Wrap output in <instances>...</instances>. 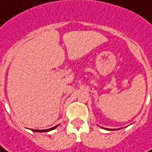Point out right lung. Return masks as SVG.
<instances>
[{"instance_id": "add662e5", "label": "right lung", "mask_w": 152, "mask_h": 152, "mask_svg": "<svg viewBox=\"0 0 152 152\" xmlns=\"http://www.w3.org/2000/svg\"><path fill=\"white\" fill-rule=\"evenodd\" d=\"M57 127V125L55 126V127H53V128H50L49 129H43V130H34V131H37V132H46V131H49V130H52V129H54Z\"/></svg>"}]
</instances>
